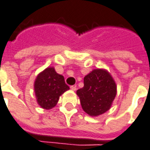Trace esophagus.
Segmentation results:
<instances>
[{
    "label": "esophagus",
    "mask_w": 150,
    "mask_h": 150,
    "mask_svg": "<svg viewBox=\"0 0 150 150\" xmlns=\"http://www.w3.org/2000/svg\"><path fill=\"white\" fill-rule=\"evenodd\" d=\"M70 88L72 89V90H73V91H76V86H71Z\"/></svg>",
    "instance_id": "34e87169"
}]
</instances>
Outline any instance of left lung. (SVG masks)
<instances>
[{"mask_svg":"<svg viewBox=\"0 0 150 150\" xmlns=\"http://www.w3.org/2000/svg\"><path fill=\"white\" fill-rule=\"evenodd\" d=\"M83 110L98 117L110 110L117 95V85L104 69H95L84 77V87L76 91Z\"/></svg>","mask_w":150,"mask_h":150,"instance_id":"8db88e82","label":"left lung"}]
</instances>
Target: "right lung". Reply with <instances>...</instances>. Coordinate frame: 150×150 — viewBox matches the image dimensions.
Wrapping results in <instances>:
<instances>
[{"label": "right lung", "mask_w": 150, "mask_h": 150, "mask_svg": "<svg viewBox=\"0 0 150 150\" xmlns=\"http://www.w3.org/2000/svg\"><path fill=\"white\" fill-rule=\"evenodd\" d=\"M69 87L64 82V76L58 74L53 67H48L38 74L34 81L37 102L44 110L56 106L59 98Z\"/></svg>", "instance_id": "1"}]
</instances>
